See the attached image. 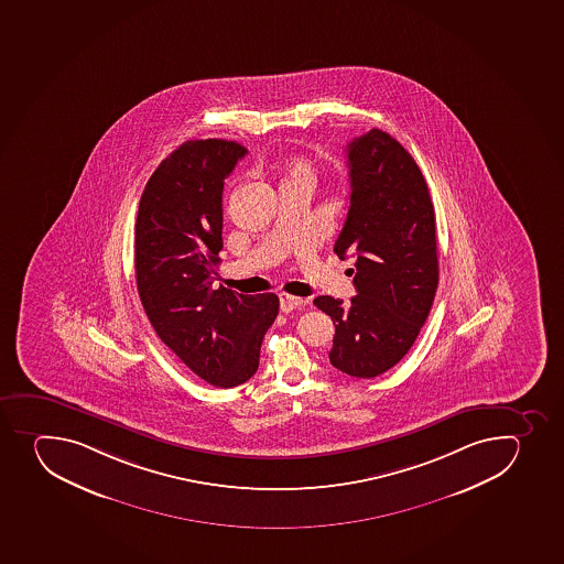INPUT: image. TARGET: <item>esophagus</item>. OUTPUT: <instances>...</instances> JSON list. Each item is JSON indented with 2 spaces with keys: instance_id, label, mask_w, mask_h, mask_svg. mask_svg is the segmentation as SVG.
Masks as SVG:
<instances>
[{
  "instance_id": "obj_1",
  "label": "esophagus",
  "mask_w": 564,
  "mask_h": 564,
  "mask_svg": "<svg viewBox=\"0 0 564 564\" xmlns=\"http://www.w3.org/2000/svg\"><path fill=\"white\" fill-rule=\"evenodd\" d=\"M303 303H305V301L301 300V297H295V295H280V308L284 314H286V312L295 311V308H300Z\"/></svg>"
}]
</instances>
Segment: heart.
Masks as SVG:
<instances>
[{
	"mask_svg": "<svg viewBox=\"0 0 564 564\" xmlns=\"http://www.w3.org/2000/svg\"><path fill=\"white\" fill-rule=\"evenodd\" d=\"M284 181H314V167L303 156H294L284 166Z\"/></svg>",
	"mask_w": 564,
	"mask_h": 564,
	"instance_id": "b5f03b06",
	"label": "heart"
}]
</instances>
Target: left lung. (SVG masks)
Masks as SVG:
<instances>
[{
	"instance_id": "obj_1",
	"label": "left lung",
	"mask_w": 564,
	"mask_h": 564,
	"mask_svg": "<svg viewBox=\"0 0 564 564\" xmlns=\"http://www.w3.org/2000/svg\"><path fill=\"white\" fill-rule=\"evenodd\" d=\"M350 208L334 245L355 256L356 292L344 303L319 295L333 319L330 364L345 375L375 378L413 347L438 286L435 208L419 164L398 140L370 129L347 145Z\"/></svg>"
}]
</instances>
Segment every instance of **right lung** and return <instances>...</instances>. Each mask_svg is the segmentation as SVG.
<instances>
[{"label":"right lung","instance_id":"obj_1","mask_svg":"<svg viewBox=\"0 0 564 564\" xmlns=\"http://www.w3.org/2000/svg\"><path fill=\"white\" fill-rule=\"evenodd\" d=\"M247 155L234 140H188L145 184L134 225V274L159 338L195 375L220 389L241 386L259 367L275 294L212 289L223 248L225 178Z\"/></svg>","mask_w":564,"mask_h":564}]
</instances>
